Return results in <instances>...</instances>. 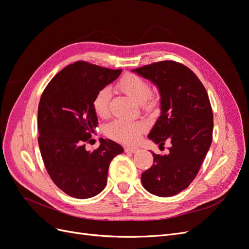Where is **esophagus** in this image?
I'll return each mask as SVG.
<instances>
[{"label": "esophagus", "mask_w": 249, "mask_h": 249, "mask_svg": "<svg viewBox=\"0 0 249 249\" xmlns=\"http://www.w3.org/2000/svg\"><path fill=\"white\" fill-rule=\"evenodd\" d=\"M124 150H125V153L135 154V153L138 152L139 148H138V147H135V146H126V147L124 148Z\"/></svg>", "instance_id": "34e87169"}]
</instances>
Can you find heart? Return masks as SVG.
I'll list each match as a JSON object with an SVG mask.
<instances>
[{
    "label": "heart",
    "instance_id": "heart-1",
    "mask_svg": "<svg viewBox=\"0 0 249 249\" xmlns=\"http://www.w3.org/2000/svg\"><path fill=\"white\" fill-rule=\"evenodd\" d=\"M118 87L129 95L133 101L142 105L144 109H149L154 105V100L150 99V86L148 83L137 74L127 73L119 80ZM111 91L109 87H103L96 92L93 99V109L101 117H107L109 114V104ZM144 125L142 123H131L124 119H116L107 127V134L113 139L124 143H134L139 138Z\"/></svg>",
    "mask_w": 249,
    "mask_h": 249
}]
</instances>
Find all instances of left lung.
<instances>
[{"label": "left lung", "instance_id": "8db88e82", "mask_svg": "<svg viewBox=\"0 0 249 249\" xmlns=\"http://www.w3.org/2000/svg\"><path fill=\"white\" fill-rule=\"evenodd\" d=\"M149 80L160 93L161 114L148 139L159 147L170 142L168 155L154 156L141 176L144 189L168 197L183 191L196 177L212 143L213 112L206 88L187 66L161 61L132 71Z\"/></svg>", "mask_w": 249, "mask_h": 249}]
</instances>
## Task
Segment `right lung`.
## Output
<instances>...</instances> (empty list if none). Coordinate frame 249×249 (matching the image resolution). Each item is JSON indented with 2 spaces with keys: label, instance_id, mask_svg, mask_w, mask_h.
<instances>
[{
  "label": "right lung",
  "instance_id": "right-lung-1",
  "mask_svg": "<svg viewBox=\"0 0 249 249\" xmlns=\"http://www.w3.org/2000/svg\"><path fill=\"white\" fill-rule=\"evenodd\" d=\"M122 70L78 61L51 80L38 106V144L51 178L70 196L85 199L101 193L107 184L110 162L124 153L118 143L101 138L90 152L85 142L97 125L93 99L115 81Z\"/></svg>",
  "mask_w": 249,
  "mask_h": 249
}]
</instances>
